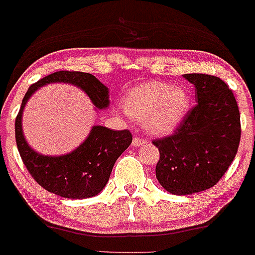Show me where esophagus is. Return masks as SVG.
I'll use <instances>...</instances> for the list:
<instances>
[{"label": "esophagus", "mask_w": 255, "mask_h": 255, "mask_svg": "<svg viewBox=\"0 0 255 255\" xmlns=\"http://www.w3.org/2000/svg\"><path fill=\"white\" fill-rule=\"evenodd\" d=\"M146 143V141L142 138H139V137H134L132 141V146L133 147H139V146H143V144Z\"/></svg>", "instance_id": "obj_1"}]
</instances>
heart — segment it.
Returning a JSON list of instances; mask_svg holds the SVG:
<instances>
[{
    "mask_svg": "<svg viewBox=\"0 0 255 255\" xmlns=\"http://www.w3.org/2000/svg\"><path fill=\"white\" fill-rule=\"evenodd\" d=\"M129 116L142 120L154 135L172 133L181 125L190 108V97L184 88L163 82H148L130 89L125 98Z\"/></svg>",
    "mask_w": 255,
    "mask_h": 255,
    "instance_id": "obj_1",
    "label": "heart"
}]
</instances>
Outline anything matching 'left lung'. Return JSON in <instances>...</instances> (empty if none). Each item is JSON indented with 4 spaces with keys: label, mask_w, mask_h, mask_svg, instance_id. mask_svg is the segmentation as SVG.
<instances>
[{
    "label": "left lung",
    "mask_w": 255,
    "mask_h": 255,
    "mask_svg": "<svg viewBox=\"0 0 255 255\" xmlns=\"http://www.w3.org/2000/svg\"><path fill=\"white\" fill-rule=\"evenodd\" d=\"M197 104L170 137L153 141L160 151L156 177L173 195L213 187L234 161L240 142V114L232 90L220 78L185 74Z\"/></svg>",
    "instance_id": "left-lung-1"
}]
</instances>
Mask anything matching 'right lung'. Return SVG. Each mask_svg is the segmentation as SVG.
Segmentation results:
<instances>
[{
	"mask_svg": "<svg viewBox=\"0 0 255 255\" xmlns=\"http://www.w3.org/2000/svg\"><path fill=\"white\" fill-rule=\"evenodd\" d=\"M64 83L82 89L89 97L95 111L108 109L109 89L94 75L80 71H56L31 85L16 117L15 135L18 152L35 181L51 194L65 199H88L106 187L118 157L132 143L129 130H112L93 126L87 138L68 153L51 156L35 151L27 143L22 129L26 104L40 88Z\"/></svg>",
	"mask_w": 255,
	"mask_h": 255,
	"instance_id": "1",
	"label": "right lung"
}]
</instances>
